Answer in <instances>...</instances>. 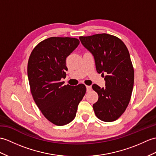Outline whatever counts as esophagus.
<instances>
[{
    "instance_id": "34e87169",
    "label": "esophagus",
    "mask_w": 156,
    "mask_h": 156,
    "mask_svg": "<svg viewBox=\"0 0 156 156\" xmlns=\"http://www.w3.org/2000/svg\"><path fill=\"white\" fill-rule=\"evenodd\" d=\"M92 90V87L90 86H86V91L87 92H90V91H91Z\"/></svg>"
}]
</instances>
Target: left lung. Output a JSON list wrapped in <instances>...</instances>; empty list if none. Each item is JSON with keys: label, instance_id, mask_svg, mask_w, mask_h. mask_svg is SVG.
Masks as SVG:
<instances>
[{"label": "left lung", "instance_id": "1", "mask_svg": "<svg viewBox=\"0 0 156 156\" xmlns=\"http://www.w3.org/2000/svg\"><path fill=\"white\" fill-rule=\"evenodd\" d=\"M94 57L98 73H106V87L94 84L98 100L93 104L96 117L104 122L116 120L127 108L134 81V70L127 47L122 40L106 33L80 37Z\"/></svg>", "mask_w": 156, "mask_h": 156}]
</instances>
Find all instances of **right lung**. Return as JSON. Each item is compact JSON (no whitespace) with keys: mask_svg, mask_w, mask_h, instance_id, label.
Returning a JSON list of instances; mask_svg holds the SVG:
<instances>
[{"mask_svg":"<svg viewBox=\"0 0 156 156\" xmlns=\"http://www.w3.org/2000/svg\"><path fill=\"white\" fill-rule=\"evenodd\" d=\"M79 43L75 38L50 37L39 42L29 57L27 72L32 98L54 125L64 126L73 120L86 92L83 84L70 86L61 82L66 76V57Z\"/></svg>","mask_w":156,"mask_h":156,"instance_id":"obj_1","label":"right lung"}]
</instances>
